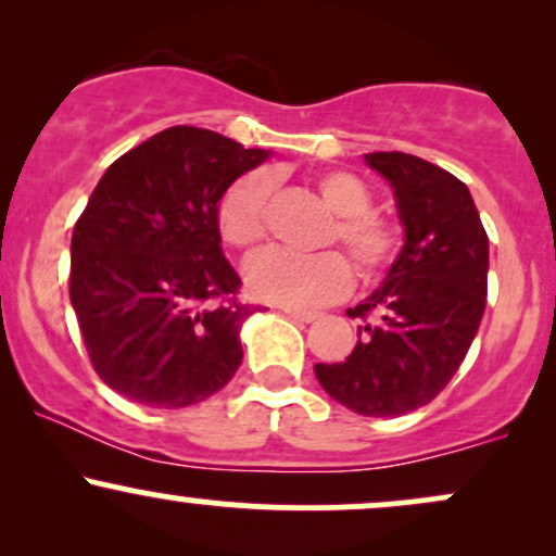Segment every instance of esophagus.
Segmentation results:
<instances>
[{"label": "esophagus", "instance_id": "34e87169", "mask_svg": "<svg viewBox=\"0 0 556 556\" xmlns=\"http://www.w3.org/2000/svg\"><path fill=\"white\" fill-rule=\"evenodd\" d=\"M285 314L290 318H295V321H303V324H311L318 318L316 311H303V308H285Z\"/></svg>", "mask_w": 556, "mask_h": 556}]
</instances>
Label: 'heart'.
<instances>
[{
    "instance_id": "b5f03b06",
    "label": "heart",
    "mask_w": 556,
    "mask_h": 556,
    "mask_svg": "<svg viewBox=\"0 0 556 556\" xmlns=\"http://www.w3.org/2000/svg\"><path fill=\"white\" fill-rule=\"evenodd\" d=\"M314 185L329 212L337 214L329 240L340 242L363 277L384 269L397 251V232L371 212L374 195L368 185L342 169L321 172ZM269 195L271 175L266 172H248L222 193L216 229L229 248L253 251L264 240ZM245 285L253 298L274 305H321L350 290V266L340 253L295 256L264 251L245 264Z\"/></svg>"
}]
</instances>
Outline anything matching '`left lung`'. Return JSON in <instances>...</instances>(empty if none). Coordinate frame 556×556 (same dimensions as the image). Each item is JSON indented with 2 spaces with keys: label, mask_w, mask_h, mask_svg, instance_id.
<instances>
[{
  "label": "left lung",
  "mask_w": 556,
  "mask_h": 556,
  "mask_svg": "<svg viewBox=\"0 0 556 556\" xmlns=\"http://www.w3.org/2000/svg\"><path fill=\"white\" fill-rule=\"evenodd\" d=\"M402 248L381 285L348 316L363 318L353 353L316 363L318 384L358 416H405L450 384L486 308L489 238L468 185L413 154L376 151Z\"/></svg>",
  "instance_id": "8db88e82"
}]
</instances>
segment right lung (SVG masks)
Segmentation results:
<instances>
[{
	"label": "right lung",
	"mask_w": 556,
	"mask_h": 556,
	"mask_svg": "<svg viewBox=\"0 0 556 556\" xmlns=\"http://www.w3.org/2000/svg\"><path fill=\"white\" fill-rule=\"evenodd\" d=\"M271 156L203 127H167L104 172L70 242V303L96 374L146 407H188L229 384L253 308L235 295L216 203Z\"/></svg>",
	"instance_id": "1"
}]
</instances>
